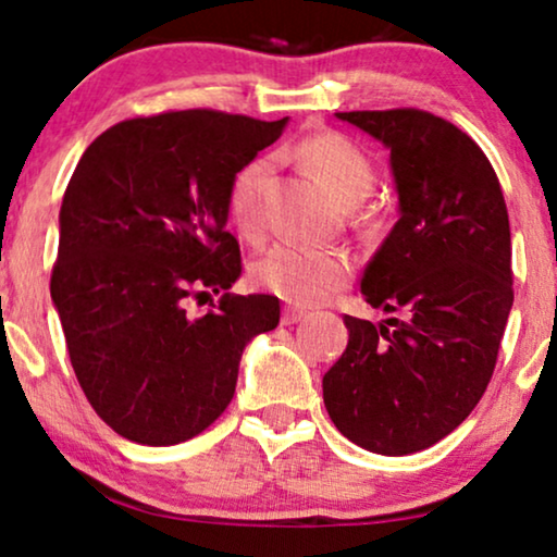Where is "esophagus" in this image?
Segmentation results:
<instances>
[{
  "label": "esophagus",
  "mask_w": 557,
  "mask_h": 557,
  "mask_svg": "<svg viewBox=\"0 0 557 557\" xmlns=\"http://www.w3.org/2000/svg\"><path fill=\"white\" fill-rule=\"evenodd\" d=\"M301 319H307V311H299V309H286V311H284V317H281V324L288 326V324L301 322Z\"/></svg>",
  "instance_id": "esophagus-1"
}]
</instances>
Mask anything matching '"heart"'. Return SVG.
Listing matches in <instances>:
<instances>
[{"label":"heart","mask_w":557,"mask_h":557,"mask_svg":"<svg viewBox=\"0 0 557 557\" xmlns=\"http://www.w3.org/2000/svg\"><path fill=\"white\" fill-rule=\"evenodd\" d=\"M278 157L296 159L324 182L326 189L342 205H355L370 195L375 185V166L360 144L337 132L307 136L294 147L278 151ZM271 166L256 157L233 174L227 187V210L233 223L256 238L263 231V187ZM352 278V263L334 250H314L278 243L253 263V281L269 288L278 299L294 307H319L330 301Z\"/></svg>","instance_id":"b5f03b06"}]
</instances>
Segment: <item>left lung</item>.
Wrapping results in <instances>:
<instances>
[{
    "instance_id": "left-lung-1",
    "label": "left lung",
    "mask_w": 557,
    "mask_h": 557,
    "mask_svg": "<svg viewBox=\"0 0 557 557\" xmlns=\"http://www.w3.org/2000/svg\"><path fill=\"white\" fill-rule=\"evenodd\" d=\"M391 149L400 220L362 273L385 324L345 314L347 349L322 380L342 436L406 456L482 400L512 309V240L497 172L451 121L421 109L342 111Z\"/></svg>"
}]
</instances>
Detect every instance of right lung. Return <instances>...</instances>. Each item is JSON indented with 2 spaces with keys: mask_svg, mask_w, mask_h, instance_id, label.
<instances>
[{
  "mask_svg": "<svg viewBox=\"0 0 557 557\" xmlns=\"http://www.w3.org/2000/svg\"><path fill=\"white\" fill-rule=\"evenodd\" d=\"M286 121L164 111L119 121L83 151L50 296L75 377L119 436L174 446L202 433L231 406L243 347L276 330V296L227 294L243 263L225 223L233 174ZM205 300L213 309L197 315Z\"/></svg>",
  "mask_w": 557,
  "mask_h": 557,
  "instance_id": "add662e5",
  "label": "right lung"
}]
</instances>
